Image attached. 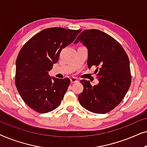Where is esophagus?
<instances>
[{"mask_svg": "<svg viewBox=\"0 0 147 147\" xmlns=\"http://www.w3.org/2000/svg\"><path fill=\"white\" fill-rule=\"evenodd\" d=\"M70 81H71V83H77L79 80H78V78H71V79H70Z\"/></svg>", "mask_w": 147, "mask_h": 147, "instance_id": "1", "label": "esophagus"}]
</instances>
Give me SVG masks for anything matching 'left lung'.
<instances>
[{
  "instance_id": "8db88e82",
  "label": "left lung",
  "mask_w": 147,
  "mask_h": 147,
  "mask_svg": "<svg viewBox=\"0 0 147 147\" xmlns=\"http://www.w3.org/2000/svg\"><path fill=\"white\" fill-rule=\"evenodd\" d=\"M87 47L88 66L95 65L99 81L92 86L82 80L83 92L78 96L82 107L96 114H105L119 104L131 84L129 59L122 45L113 37L98 29L84 30L74 43Z\"/></svg>"
}]
</instances>
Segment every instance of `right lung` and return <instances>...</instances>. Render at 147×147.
<instances>
[{
    "mask_svg": "<svg viewBox=\"0 0 147 147\" xmlns=\"http://www.w3.org/2000/svg\"><path fill=\"white\" fill-rule=\"evenodd\" d=\"M80 32L47 28L32 37L20 50L16 61L15 85L23 101L35 111L47 113L61 104L70 80L51 78L48 72L57 62L61 49Z\"/></svg>",
    "mask_w": 147,
    "mask_h": 147,
    "instance_id": "add662e5",
    "label": "right lung"
}]
</instances>
